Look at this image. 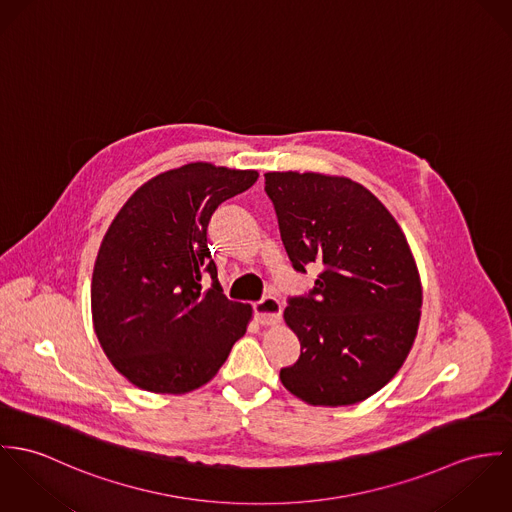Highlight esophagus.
Returning a JSON list of instances; mask_svg holds the SVG:
<instances>
[{
	"label": "esophagus",
	"mask_w": 512,
	"mask_h": 512,
	"mask_svg": "<svg viewBox=\"0 0 512 512\" xmlns=\"http://www.w3.org/2000/svg\"><path fill=\"white\" fill-rule=\"evenodd\" d=\"M255 308V318L261 326H275L281 322V312L283 306L275 296H265L259 302L253 304Z\"/></svg>",
	"instance_id": "esophagus-1"
}]
</instances>
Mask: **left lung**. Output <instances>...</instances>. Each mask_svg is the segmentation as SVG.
Wrapping results in <instances>:
<instances>
[{"label": "left lung", "mask_w": 512, "mask_h": 512, "mask_svg": "<svg viewBox=\"0 0 512 512\" xmlns=\"http://www.w3.org/2000/svg\"><path fill=\"white\" fill-rule=\"evenodd\" d=\"M265 190L294 269L322 267L314 290L284 308L300 357L281 383L312 406L361 402L397 375L418 332L422 283L406 235L347 176L267 172Z\"/></svg>", "instance_id": "8db88e82"}]
</instances>
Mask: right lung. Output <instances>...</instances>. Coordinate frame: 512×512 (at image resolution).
Wrapping results in <instances>:
<instances>
[{
    "mask_svg": "<svg viewBox=\"0 0 512 512\" xmlns=\"http://www.w3.org/2000/svg\"><path fill=\"white\" fill-rule=\"evenodd\" d=\"M257 178L188 163L147 180L117 212L92 273V322L115 371L135 387L200 389L247 332L253 306L224 296L206 231L216 208ZM206 272L210 289L201 284Z\"/></svg>",
    "mask_w": 512,
    "mask_h": 512,
    "instance_id": "right-lung-1",
    "label": "right lung"
}]
</instances>
